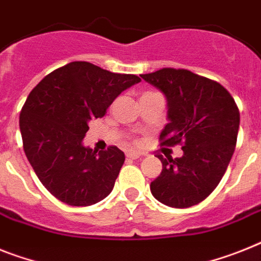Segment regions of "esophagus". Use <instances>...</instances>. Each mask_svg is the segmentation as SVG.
<instances>
[{"mask_svg": "<svg viewBox=\"0 0 261 261\" xmlns=\"http://www.w3.org/2000/svg\"><path fill=\"white\" fill-rule=\"evenodd\" d=\"M142 152H138V151H127L126 152V156L127 158H131V159H137V158L142 156Z\"/></svg>", "mask_w": 261, "mask_h": 261, "instance_id": "1", "label": "esophagus"}]
</instances>
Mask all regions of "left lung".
Instances as JSON below:
<instances>
[{
  "label": "left lung",
  "instance_id": "left-lung-1",
  "mask_svg": "<svg viewBox=\"0 0 261 261\" xmlns=\"http://www.w3.org/2000/svg\"><path fill=\"white\" fill-rule=\"evenodd\" d=\"M167 98L168 122L161 146L180 144L183 156L158 154L163 168L151 181L161 203L187 208L204 200L222 180L238 139L240 113L227 89L186 69L163 67L142 74Z\"/></svg>",
  "mask_w": 261,
  "mask_h": 261
}]
</instances>
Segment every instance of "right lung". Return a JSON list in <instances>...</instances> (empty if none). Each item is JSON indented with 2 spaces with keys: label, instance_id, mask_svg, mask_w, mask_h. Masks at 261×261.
I'll return each instance as SVG.
<instances>
[{
  "label": "right lung",
  "instance_id": "right-lung-1",
  "mask_svg": "<svg viewBox=\"0 0 261 261\" xmlns=\"http://www.w3.org/2000/svg\"><path fill=\"white\" fill-rule=\"evenodd\" d=\"M134 74L111 73L85 61L54 70L30 91L19 114L23 151L45 188L69 205L95 204L113 191L123 151L82 144L89 122L102 118Z\"/></svg>",
  "mask_w": 261,
  "mask_h": 261
}]
</instances>
